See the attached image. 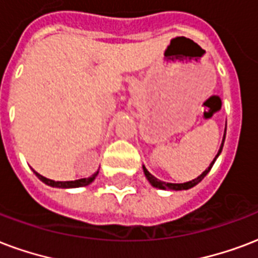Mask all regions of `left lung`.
Segmentation results:
<instances>
[{
  "label": "left lung",
  "mask_w": 258,
  "mask_h": 258,
  "mask_svg": "<svg viewBox=\"0 0 258 258\" xmlns=\"http://www.w3.org/2000/svg\"><path fill=\"white\" fill-rule=\"evenodd\" d=\"M225 137H226V133L225 135H223V141H222V145L221 147H219V151H218V154L215 155V158L212 160V162L210 164V166H208L206 170H204L202 174H200L199 177H196L195 180H190V181L188 182H182V184H172V182H165V181H161V180H158V178H155L153 174H151L149 170H147L145 166H143V172H145V176H146V178L149 180V182H150L151 185L155 186V188H160V189H169V190H182V189H189V188H192V186L198 185L202 180H203L204 177L207 176V173L211 170L212 165H214V162L216 161V158L219 157V154H221L222 149H223V143H225Z\"/></svg>",
  "instance_id": "left-lung-1"
}]
</instances>
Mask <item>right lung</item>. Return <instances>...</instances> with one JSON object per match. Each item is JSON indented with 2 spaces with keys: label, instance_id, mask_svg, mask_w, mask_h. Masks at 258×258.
Listing matches in <instances>:
<instances>
[{
  "label": "right lung",
  "instance_id": "add662e5",
  "mask_svg": "<svg viewBox=\"0 0 258 258\" xmlns=\"http://www.w3.org/2000/svg\"><path fill=\"white\" fill-rule=\"evenodd\" d=\"M35 172V170H33ZM35 174L37 176V178L43 181L44 184L50 186H55V188H80V186H86L89 185L90 182L93 181L96 176L98 174V170L94 174H92L88 178H80V180H74V181H54V180H50V178H46V177H43L42 174H39L37 172H35Z\"/></svg>",
  "mask_w": 258,
  "mask_h": 258
}]
</instances>
